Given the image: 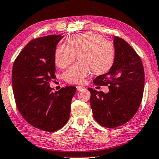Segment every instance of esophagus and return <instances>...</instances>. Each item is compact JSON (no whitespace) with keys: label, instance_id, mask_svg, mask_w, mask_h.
<instances>
[{"label":"esophagus","instance_id":"esophagus-1","mask_svg":"<svg viewBox=\"0 0 159 159\" xmlns=\"http://www.w3.org/2000/svg\"><path fill=\"white\" fill-rule=\"evenodd\" d=\"M76 89H77L78 91H81L82 89H85V87L83 86H76Z\"/></svg>","mask_w":159,"mask_h":159}]
</instances>
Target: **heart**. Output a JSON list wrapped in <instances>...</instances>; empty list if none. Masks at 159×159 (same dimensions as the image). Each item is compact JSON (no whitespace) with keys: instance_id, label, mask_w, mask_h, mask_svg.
<instances>
[{"instance_id":"1","label":"heart","mask_w":159,"mask_h":159,"mask_svg":"<svg viewBox=\"0 0 159 159\" xmlns=\"http://www.w3.org/2000/svg\"><path fill=\"white\" fill-rule=\"evenodd\" d=\"M68 45L60 43L55 51V63L65 68L78 54L80 61L70 67L65 73V80L70 84H80L91 73L106 70L113 60L114 51L111 42L96 34L83 33L67 40Z\"/></svg>"}]
</instances>
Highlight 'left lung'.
<instances>
[{
    "label": "left lung",
    "mask_w": 159,
    "mask_h": 159,
    "mask_svg": "<svg viewBox=\"0 0 159 159\" xmlns=\"http://www.w3.org/2000/svg\"><path fill=\"white\" fill-rule=\"evenodd\" d=\"M115 58L107 73L94 80L97 86H107L109 92L92 88L90 104L93 116L104 127L115 128L128 122L137 113L143 99L145 73L141 59L124 39L114 36Z\"/></svg>",
    "instance_id": "8db88e82"
}]
</instances>
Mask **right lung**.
Listing matches in <instances>:
<instances>
[{
    "instance_id": "obj_1",
    "label": "right lung",
    "mask_w": 159,
    "mask_h": 159,
    "mask_svg": "<svg viewBox=\"0 0 159 159\" xmlns=\"http://www.w3.org/2000/svg\"><path fill=\"white\" fill-rule=\"evenodd\" d=\"M64 36L50 35L32 40L14 61L12 87L16 107L30 125L46 132L63 127L69 119L75 86L52 92L55 50Z\"/></svg>"
}]
</instances>
